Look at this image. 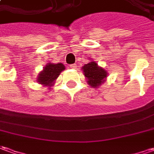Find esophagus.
I'll return each mask as SVG.
<instances>
[{
  "label": "esophagus",
  "mask_w": 154,
  "mask_h": 154,
  "mask_svg": "<svg viewBox=\"0 0 154 154\" xmlns=\"http://www.w3.org/2000/svg\"><path fill=\"white\" fill-rule=\"evenodd\" d=\"M76 64H70V65H69V68H70V69H76Z\"/></svg>",
  "instance_id": "esophagus-1"
}]
</instances>
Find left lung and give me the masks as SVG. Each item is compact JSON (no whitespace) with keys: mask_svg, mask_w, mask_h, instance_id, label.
I'll use <instances>...</instances> for the list:
<instances>
[{"mask_svg":"<svg viewBox=\"0 0 154 154\" xmlns=\"http://www.w3.org/2000/svg\"><path fill=\"white\" fill-rule=\"evenodd\" d=\"M90 60L89 63L82 67V70L88 85L93 88H98L106 80L108 72L104 68L99 66L93 59Z\"/></svg>","mask_w":154,"mask_h":154,"instance_id":"1","label":"left lung"}]
</instances>
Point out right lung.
Instances as JSON below:
<instances>
[{"label":"right lung","instance_id":"add662e5","mask_svg":"<svg viewBox=\"0 0 154 154\" xmlns=\"http://www.w3.org/2000/svg\"><path fill=\"white\" fill-rule=\"evenodd\" d=\"M65 69V66L62 63H48L37 77V82L43 86L51 89L54 85V82L59 75Z\"/></svg>","mask_w":154,"mask_h":154}]
</instances>
